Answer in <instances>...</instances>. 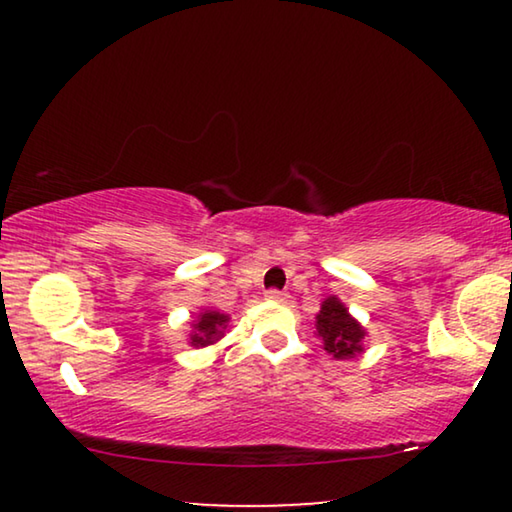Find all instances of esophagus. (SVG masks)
Wrapping results in <instances>:
<instances>
[{"mask_svg": "<svg viewBox=\"0 0 512 512\" xmlns=\"http://www.w3.org/2000/svg\"><path fill=\"white\" fill-rule=\"evenodd\" d=\"M286 298H289V296H286L284 291H277V289L265 291V300H272V303H284Z\"/></svg>", "mask_w": 512, "mask_h": 512, "instance_id": "obj_1", "label": "esophagus"}]
</instances>
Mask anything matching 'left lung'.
Wrapping results in <instances>:
<instances>
[{"label": "left lung", "instance_id": "8db88e82", "mask_svg": "<svg viewBox=\"0 0 512 512\" xmlns=\"http://www.w3.org/2000/svg\"><path fill=\"white\" fill-rule=\"evenodd\" d=\"M314 328H317L319 340L324 342V349L333 359H356L366 352L363 342H366L368 331L361 326L359 319L349 314L338 296H328L321 303L319 314L314 317Z\"/></svg>", "mask_w": 512, "mask_h": 512}]
</instances>
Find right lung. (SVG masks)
Returning <instances> with one entry per match:
<instances>
[{"label": "right lung", "mask_w": 512, "mask_h": 512, "mask_svg": "<svg viewBox=\"0 0 512 512\" xmlns=\"http://www.w3.org/2000/svg\"><path fill=\"white\" fill-rule=\"evenodd\" d=\"M230 317L219 310H200L198 317L191 321V331H188V345L200 349L216 345L228 331Z\"/></svg>", "instance_id": "add662e5"}]
</instances>
